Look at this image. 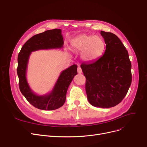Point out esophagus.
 <instances>
[{"instance_id":"esophagus-1","label":"esophagus","mask_w":147,"mask_h":147,"mask_svg":"<svg viewBox=\"0 0 147 147\" xmlns=\"http://www.w3.org/2000/svg\"><path fill=\"white\" fill-rule=\"evenodd\" d=\"M78 74H81L82 72V69L81 68V67H78Z\"/></svg>"}]
</instances>
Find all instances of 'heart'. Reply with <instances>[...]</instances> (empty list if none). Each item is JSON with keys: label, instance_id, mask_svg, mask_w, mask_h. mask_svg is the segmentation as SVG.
Here are the masks:
<instances>
[{"label": "heart", "instance_id": "heart-1", "mask_svg": "<svg viewBox=\"0 0 147 147\" xmlns=\"http://www.w3.org/2000/svg\"><path fill=\"white\" fill-rule=\"evenodd\" d=\"M72 46L75 52L81 51V57L84 61L91 62L103 55L106 45L104 40L99 36L82 34L72 40Z\"/></svg>", "mask_w": 147, "mask_h": 147}]
</instances>
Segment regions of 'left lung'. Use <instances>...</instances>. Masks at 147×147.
Here are the masks:
<instances>
[{
	"label": "left lung",
	"mask_w": 147,
	"mask_h": 147,
	"mask_svg": "<svg viewBox=\"0 0 147 147\" xmlns=\"http://www.w3.org/2000/svg\"><path fill=\"white\" fill-rule=\"evenodd\" d=\"M106 45L104 55L90 63H82L85 90L90 104L110 108L121 102L132 82L131 63L127 50L115 34L101 31Z\"/></svg>",
	"instance_id": "1"
}]
</instances>
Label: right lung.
Segmentation results:
<instances>
[{"label":"right lung","instance_id":"right-lung-1","mask_svg":"<svg viewBox=\"0 0 147 147\" xmlns=\"http://www.w3.org/2000/svg\"><path fill=\"white\" fill-rule=\"evenodd\" d=\"M63 43L61 30H47L30 38L22 47L18 55L17 74L19 78L20 90L30 104L38 109L53 110L64 105L69 86L78 74L77 65L74 64L62 71L50 92L38 95L31 90L27 79L30 56L32 51L62 49Z\"/></svg>","mask_w":147,"mask_h":147}]
</instances>
